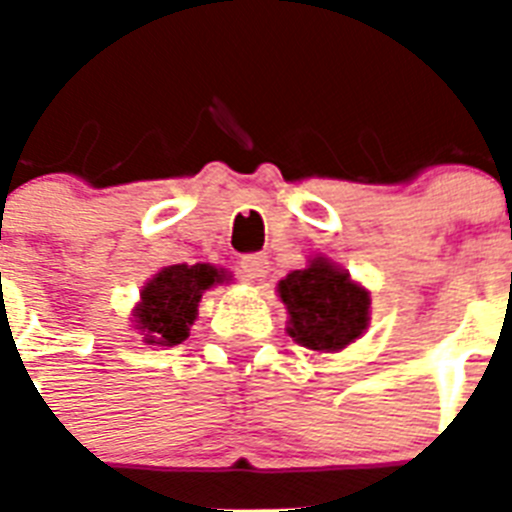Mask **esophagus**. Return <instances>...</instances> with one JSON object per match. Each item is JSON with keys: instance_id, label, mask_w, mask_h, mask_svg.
I'll return each instance as SVG.
<instances>
[{"instance_id": "34e87169", "label": "esophagus", "mask_w": 512, "mask_h": 512, "mask_svg": "<svg viewBox=\"0 0 512 512\" xmlns=\"http://www.w3.org/2000/svg\"><path fill=\"white\" fill-rule=\"evenodd\" d=\"M241 276L247 281H263L265 276H268V271H271V260L265 255H244L241 257Z\"/></svg>"}]
</instances>
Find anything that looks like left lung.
<instances>
[{"label": "left lung", "mask_w": 512, "mask_h": 512, "mask_svg": "<svg viewBox=\"0 0 512 512\" xmlns=\"http://www.w3.org/2000/svg\"><path fill=\"white\" fill-rule=\"evenodd\" d=\"M289 311V335L311 350H340L364 335L369 324V292L327 260L279 281Z\"/></svg>", "instance_id": "1"}]
</instances>
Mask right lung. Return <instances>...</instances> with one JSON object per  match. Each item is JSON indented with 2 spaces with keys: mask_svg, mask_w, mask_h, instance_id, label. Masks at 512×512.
Wrapping results in <instances>:
<instances>
[{
  "mask_svg": "<svg viewBox=\"0 0 512 512\" xmlns=\"http://www.w3.org/2000/svg\"><path fill=\"white\" fill-rule=\"evenodd\" d=\"M220 281L223 273L207 263L164 268L140 292L135 327L146 332V342L180 345L196 319L201 292Z\"/></svg>",
  "mask_w": 512,
  "mask_h": 512,
  "instance_id": "right-lung-1",
  "label": "right lung"
}]
</instances>
